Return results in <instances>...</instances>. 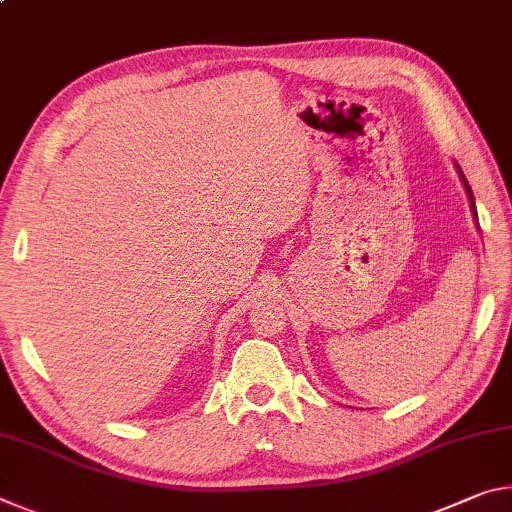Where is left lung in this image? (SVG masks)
Here are the masks:
<instances>
[{"label":"left lung","instance_id":"obj_1","mask_svg":"<svg viewBox=\"0 0 512 512\" xmlns=\"http://www.w3.org/2000/svg\"><path fill=\"white\" fill-rule=\"evenodd\" d=\"M461 171V169H458ZM461 176H463V171H461ZM463 183H465V189H467V194H470V203H472V210H474V214H476V207H474V196H472V189H470V185H467V180H465V176H463Z\"/></svg>","mask_w":512,"mask_h":512}]
</instances>
